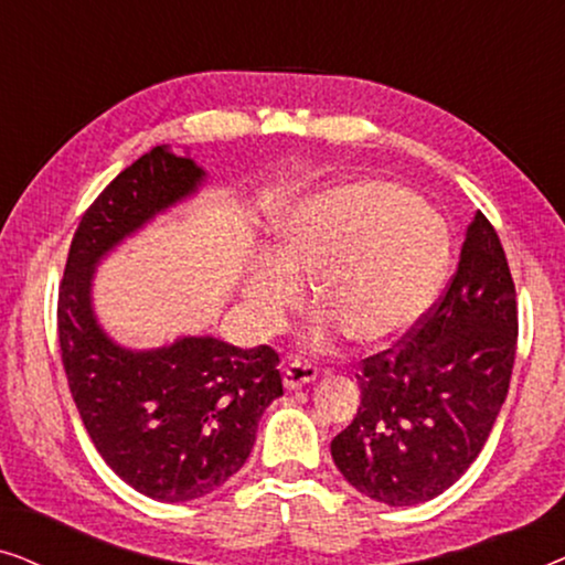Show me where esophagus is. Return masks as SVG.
<instances>
[{"instance_id": "1", "label": "esophagus", "mask_w": 565, "mask_h": 565, "mask_svg": "<svg viewBox=\"0 0 565 565\" xmlns=\"http://www.w3.org/2000/svg\"><path fill=\"white\" fill-rule=\"evenodd\" d=\"M316 375H319V370H316V365H311V362L290 360L282 370V383H285V388L292 391V388H300V385L316 381Z\"/></svg>"}]
</instances>
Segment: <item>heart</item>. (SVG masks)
Masks as SVG:
<instances>
[{
  "label": "heart",
  "instance_id": "b5f03b06",
  "mask_svg": "<svg viewBox=\"0 0 565 565\" xmlns=\"http://www.w3.org/2000/svg\"><path fill=\"white\" fill-rule=\"evenodd\" d=\"M447 257L445 223L412 192L383 180L344 182L290 207L277 257L257 262L246 300L257 327L275 331L303 303V277L316 275L321 308L306 342L329 347L347 331L360 344H383L427 311Z\"/></svg>",
  "mask_w": 565,
  "mask_h": 565
}]
</instances>
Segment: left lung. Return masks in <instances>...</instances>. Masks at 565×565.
<instances>
[{
  "label": "left lung",
  "mask_w": 565,
  "mask_h": 565,
  "mask_svg": "<svg viewBox=\"0 0 565 565\" xmlns=\"http://www.w3.org/2000/svg\"><path fill=\"white\" fill-rule=\"evenodd\" d=\"M514 352V280L497 231L478 211L437 303L391 350L360 362L358 416L331 439L339 473L391 507L439 497L483 450Z\"/></svg>",
  "instance_id": "1"
}]
</instances>
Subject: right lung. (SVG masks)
I'll list each match as a JSON object with an SVG mask.
<instances>
[{
    "mask_svg": "<svg viewBox=\"0 0 565 565\" xmlns=\"http://www.w3.org/2000/svg\"><path fill=\"white\" fill-rule=\"evenodd\" d=\"M205 172L157 146L122 169L82 215L58 285V344L74 404L103 460L157 501H192L249 458L265 408L282 396L273 347L238 350L184 337L161 350H122L99 329L89 288L97 259Z\"/></svg>",
    "mask_w": 565,
    "mask_h": 565,
    "instance_id": "add662e5",
    "label": "right lung"
}]
</instances>
